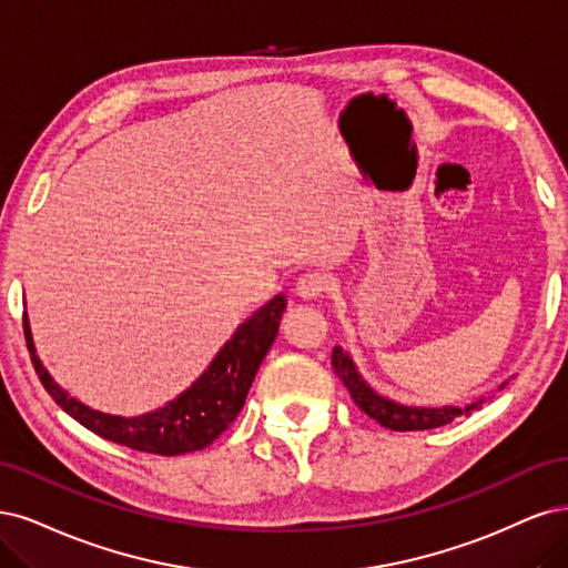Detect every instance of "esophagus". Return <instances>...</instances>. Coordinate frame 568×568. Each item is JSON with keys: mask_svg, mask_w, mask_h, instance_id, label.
Masks as SVG:
<instances>
[{"mask_svg": "<svg viewBox=\"0 0 568 568\" xmlns=\"http://www.w3.org/2000/svg\"><path fill=\"white\" fill-rule=\"evenodd\" d=\"M327 276L325 273H321V271H308V273H304V276L297 281V295L302 297V300H318V297H323V292L327 290Z\"/></svg>", "mask_w": 568, "mask_h": 568, "instance_id": "obj_1", "label": "esophagus"}]
</instances>
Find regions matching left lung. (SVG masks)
I'll list each match as a JSON object with an SVG mask.
<instances>
[{
    "instance_id": "obj_1",
    "label": "left lung",
    "mask_w": 568,
    "mask_h": 568,
    "mask_svg": "<svg viewBox=\"0 0 568 568\" xmlns=\"http://www.w3.org/2000/svg\"><path fill=\"white\" fill-rule=\"evenodd\" d=\"M333 368L335 375L344 382V387L349 389L354 404L373 417L375 423L382 427L394 429V432H423V429H436L442 425L453 423L455 417L469 415L471 410H477L484 398L474 400V404L465 408H455V406H444V408H415V406H400L392 398H384L377 392H373L365 379L358 375L354 361L349 358L342 346H335L333 349Z\"/></svg>"
}]
</instances>
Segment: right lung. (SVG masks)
<instances>
[{
  "mask_svg": "<svg viewBox=\"0 0 568 568\" xmlns=\"http://www.w3.org/2000/svg\"><path fill=\"white\" fill-rule=\"evenodd\" d=\"M287 302L283 295H276L262 308L237 327L233 337L214 356L210 368L200 375L191 387L153 413L139 417L108 415L84 406L82 400L72 398L61 389L53 377L47 373L42 361L34 354L32 333L28 316L23 314V331L28 352L32 356L34 371L40 375L44 389L51 398L82 427L94 432L108 442L126 446L141 453L155 455H181L203 450L214 438L222 436L229 425L245 406V396L252 387L260 365L271 349L273 339L278 335V325L283 318Z\"/></svg>",
  "mask_w": 568,
  "mask_h": 568,
  "instance_id": "add662e5",
  "label": "right lung"
}]
</instances>
